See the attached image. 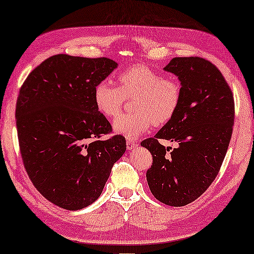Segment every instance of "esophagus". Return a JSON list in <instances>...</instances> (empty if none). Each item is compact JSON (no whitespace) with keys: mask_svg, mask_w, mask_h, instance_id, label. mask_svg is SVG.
Listing matches in <instances>:
<instances>
[{"mask_svg":"<svg viewBox=\"0 0 254 254\" xmlns=\"http://www.w3.org/2000/svg\"><path fill=\"white\" fill-rule=\"evenodd\" d=\"M136 147H137V141L133 140V138H128V140H127L128 150H131V149H135Z\"/></svg>","mask_w":254,"mask_h":254,"instance_id":"esophagus-1","label":"esophagus"}]
</instances>
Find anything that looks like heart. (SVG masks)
<instances>
[{
    "mask_svg": "<svg viewBox=\"0 0 254 254\" xmlns=\"http://www.w3.org/2000/svg\"><path fill=\"white\" fill-rule=\"evenodd\" d=\"M119 88L103 81L93 90L97 110L107 118L121 112L125 97H135L131 109L135 112L123 114L113 121L117 134L136 137L147 131L152 123L161 126L170 121L178 110L182 99V88L176 79L163 77L161 74L136 64L127 68L118 77Z\"/></svg>",
    "mask_w": 254,
    "mask_h": 254,
    "instance_id": "heart-1",
    "label": "heart"
}]
</instances>
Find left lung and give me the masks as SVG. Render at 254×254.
<instances>
[{
  "label": "left lung",
  "mask_w": 254,
  "mask_h": 254,
  "mask_svg": "<svg viewBox=\"0 0 254 254\" xmlns=\"http://www.w3.org/2000/svg\"><path fill=\"white\" fill-rule=\"evenodd\" d=\"M163 69L178 77L182 99L172 119L141 145L152 155L147 171L151 193L168 206L182 207L197 199L220 171L234 126V96L221 71L204 59L173 58ZM158 138L179 145L168 155Z\"/></svg>",
  "instance_id": "left-lung-1"
}]
</instances>
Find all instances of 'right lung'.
I'll return each instance as SVG.
<instances>
[{
    "mask_svg": "<svg viewBox=\"0 0 254 254\" xmlns=\"http://www.w3.org/2000/svg\"><path fill=\"white\" fill-rule=\"evenodd\" d=\"M118 67L107 58L58 54L24 82L16 106L20 154L27 175L48 201L78 210L98 199L111 169L126 151L97 110L93 90Z\"/></svg>",
    "mask_w": 254,
    "mask_h": 254,
    "instance_id": "right-lung-1",
    "label": "right lung"
}]
</instances>
